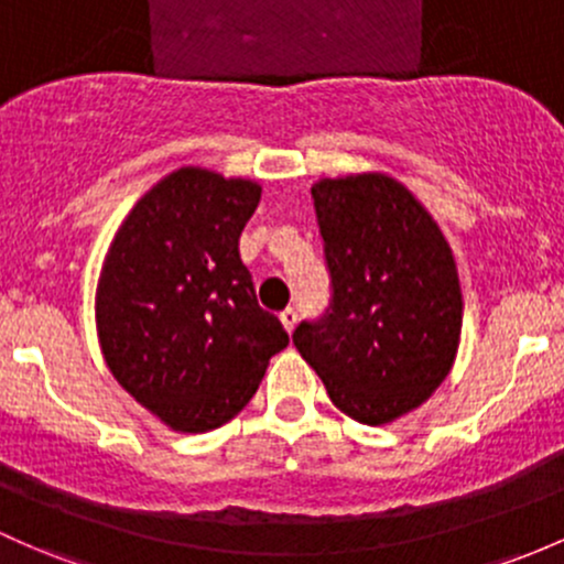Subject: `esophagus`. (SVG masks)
<instances>
[{"label": "esophagus", "mask_w": 564, "mask_h": 564, "mask_svg": "<svg viewBox=\"0 0 564 564\" xmlns=\"http://www.w3.org/2000/svg\"><path fill=\"white\" fill-rule=\"evenodd\" d=\"M280 319H282V325H284V330H293L295 328V323H299V312H295L293 306H288V308H282L280 312Z\"/></svg>", "instance_id": "esophagus-1"}]
</instances>
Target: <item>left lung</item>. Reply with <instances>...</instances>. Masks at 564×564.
<instances>
[{"mask_svg": "<svg viewBox=\"0 0 564 564\" xmlns=\"http://www.w3.org/2000/svg\"><path fill=\"white\" fill-rule=\"evenodd\" d=\"M330 301L301 319L293 344L330 401L362 425L416 409L449 373L463 295L446 239L384 174L312 187Z\"/></svg>", "mask_w": 564, "mask_h": 564, "instance_id": "1", "label": "left lung"}]
</instances>
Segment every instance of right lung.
<instances>
[{"label": "right lung", "mask_w": 564, "mask_h": 564, "mask_svg": "<svg viewBox=\"0 0 564 564\" xmlns=\"http://www.w3.org/2000/svg\"><path fill=\"white\" fill-rule=\"evenodd\" d=\"M258 202L256 183L180 169L131 209L101 271L96 325L112 377L183 433L234 420L290 341L239 258Z\"/></svg>", "instance_id": "right-lung-1"}]
</instances>
